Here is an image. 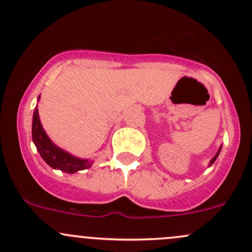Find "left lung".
<instances>
[{"label": "left lung", "mask_w": 252, "mask_h": 252, "mask_svg": "<svg viewBox=\"0 0 252 252\" xmlns=\"http://www.w3.org/2000/svg\"><path fill=\"white\" fill-rule=\"evenodd\" d=\"M221 148H222V147H220V150H219V151H217V153H216V155H215V157H214V158H213V159H211V160H210V163H209V166H210V165H211V164H213V163H214V161H215V160H216V158H217V157H219L220 152H221Z\"/></svg>", "instance_id": "8db88e82"}]
</instances>
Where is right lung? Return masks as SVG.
Here are the masks:
<instances>
[{"mask_svg":"<svg viewBox=\"0 0 252 252\" xmlns=\"http://www.w3.org/2000/svg\"><path fill=\"white\" fill-rule=\"evenodd\" d=\"M32 141L36 145L37 151L43 158V160L53 169H59L63 173L73 174L76 171L84 170V169H88L92 166V160L75 157V156L70 155L68 152L53 144L52 140L44 131L41 121H39L37 106L32 117Z\"/></svg>","mask_w":252,"mask_h":252,"instance_id":"obj_1","label":"right lung"}]
</instances>
